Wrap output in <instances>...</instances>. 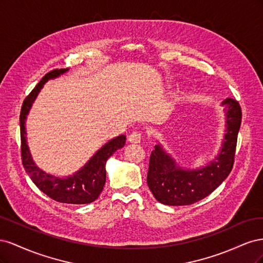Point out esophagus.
I'll use <instances>...</instances> for the list:
<instances>
[{
  "mask_svg": "<svg viewBox=\"0 0 263 263\" xmlns=\"http://www.w3.org/2000/svg\"><path fill=\"white\" fill-rule=\"evenodd\" d=\"M142 136H144V134L140 130H134L129 136H128V141L134 142V144H137V142H140Z\"/></svg>",
  "mask_w": 263,
  "mask_h": 263,
  "instance_id": "esophagus-1",
  "label": "esophagus"
}]
</instances>
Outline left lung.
Masks as SVG:
<instances>
[{
	"mask_svg": "<svg viewBox=\"0 0 263 263\" xmlns=\"http://www.w3.org/2000/svg\"><path fill=\"white\" fill-rule=\"evenodd\" d=\"M226 135L219 155L208 166L198 170H183L157 145L150 155L147 183L158 202L165 205H190L203 200L218 187L233 169L238 132L241 124V108L234 99H227Z\"/></svg>",
	"mask_w": 263,
	"mask_h": 263,
	"instance_id": "1",
	"label": "left lung"
}]
</instances>
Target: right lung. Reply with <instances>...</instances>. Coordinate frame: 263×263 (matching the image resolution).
<instances>
[{"instance_id": "1", "label": "right lung", "mask_w": 263, "mask_h": 263, "mask_svg": "<svg viewBox=\"0 0 263 263\" xmlns=\"http://www.w3.org/2000/svg\"><path fill=\"white\" fill-rule=\"evenodd\" d=\"M67 70L68 69H54L46 73L23 102L20 115L22 163L35 185L52 200L67 204H87L97 200L103 191L106 181V161L117 149L124 147L126 141L124 135L108 141L90 159L81 170L66 179L55 178L39 169L31 159L26 141V116L38 92L49 79L57 78L65 73Z\"/></svg>"}]
</instances>
